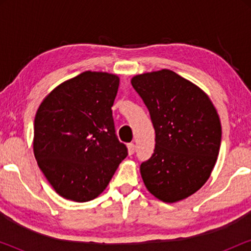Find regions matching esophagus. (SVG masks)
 Wrapping results in <instances>:
<instances>
[{"label":"esophagus","mask_w":251,"mask_h":251,"mask_svg":"<svg viewBox=\"0 0 251 251\" xmlns=\"http://www.w3.org/2000/svg\"><path fill=\"white\" fill-rule=\"evenodd\" d=\"M135 151H136L135 144H133V143H129V144H128V153H129V155H132V154L135 153Z\"/></svg>","instance_id":"esophagus-1"}]
</instances>
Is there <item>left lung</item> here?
<instances>
[{
  "label": "left lung",
  "mask_w": 251,
  "mask_h": 251,
  "mask_svg": "<svg viewBox=\"0 0 251 251\" xmlns=\"http://www.w3.org/2000/svg\"><path fill=\"white\" fill-rule=\"evenodd\" d=\"M131 84L155 130L154 153L140 164L145 186L163 202L183 200L203 186L217 161V111L200 88L173 71L136 75Z\"/></svg>",
  "instance_id": "left-lung-1"
}]
</instances>
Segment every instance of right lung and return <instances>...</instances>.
<instances>
[{
    "mask_svg": "<svg viewBox=\"0 0 251 251\" xmlns=\"http://www.w3.org/2000/svg\"><path fill=\"white\" fill-rule=\"evenodd\" d=\"M120 78L83 72L50 92L34 120V155L58 194L87 202L107 187L128 149L116 136L112 106Z\"/></svg>",
    "mask_w": 251,
    "mask_h": 251,
    "instance_id": "1",
    "label": "right lung"
}]
</instances>
